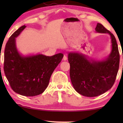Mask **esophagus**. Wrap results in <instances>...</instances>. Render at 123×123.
<instances>
[{
	"instance_id": "obj_1",
	"label": "esophagus",
	"mask_w": 123,
	"mask_h": 123,
	"mask_svg": "<svg viewBox=\"0 0 123 123\" xmlns=\"http://www.w3.org/2000/svg\"><path fill=\"white\" fill-rule=\"evenodd\" d=\"M63 61H66V60H67V57H66V55H64V56H63Z\"/></svg>"
}]
</instances>
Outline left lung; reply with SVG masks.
<instances>
[{
    "instance_id": "1",
    "label": "left lung",
    "mask_w": 123,
    "mask_h": 123,
    "mask_svg": "<svg viewBox=\"0 0 123 123\" xmlns=\"http://www.w3.org/2000/svg\"><path fill=\"white\" fill-rule=\"evenodd\" d=\"M95 31L111 36V50L108 58L94 60L78 53H69L68 56L72 84L77 92L88 97H97L110 90L119 68L120 55L115 36L99 23Z\"/></svg>"
}]
</instances>
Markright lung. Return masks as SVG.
<instances>
[{"label": "right lung", "instance_id": "1", "mask_svg": "<svg viewBox=\"0 0 123 123\" xmlns=\"http://www.w3.org/2000/svg\"><path fill=\"white\" fill-rule=\"evenodd\" d=\"M26 28L21 26L10 36L6 44L4 72L12 90L26 97L43 93L49 85L52 73L63 57L62 53L53 56L42 54L23 56L16 47L15 38Z\"/></svg>", "mask_w": 123, "mask_h": 123}]
</instances>
